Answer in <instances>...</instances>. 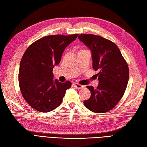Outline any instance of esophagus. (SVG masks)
Segmentation results:
<instances>
[{
	"instance_id": "34e87169",
	"label": "esophagus",
	"mask_w": 147,
	"mask_h": 147,
	"mask_svg": "<svg viewBox=\"0 0 147 147\" xmlns=\"http://www.w3.org/2000/svg\"><path fill=\"white\" fill-rule=\"evenodd\" d=\"M73 85L74 86V88L76 89H82V88H83V86L78 84V83H77V82H74Z\"/></svg>"
}]
</instances>
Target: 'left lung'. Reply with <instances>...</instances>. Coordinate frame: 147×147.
<instances>
[{"label":"left lung","mask_w":147,"mask_h":147,"mask_svg":"<svg viewBox=\"0 0 147 147\" xmlns=\"http://www.w3.org/2000/svg\"><path fill=\"white\" fill-rule=\"evenodd\" d=\"M78 38L91 50L92 67L99 71V84L96 89L87 86L91 95L84 104L93 112H107L117 104L125 91L129 78L128 65L111 40L91 34H81Z\"/></svg>","instance_id":"left-lung-1"}]
</instances>
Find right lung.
<instances>
[{"label": "right lung", "mask_w": 147, "mask_h": 147, "mask_svg": "<svg viewBox=\"0 0 147 147\" xmlns=\"http://www.w3.org/2000/svg\"><path fill=\"white\" fill-rule=\"evenodd\" d=\"M78 34L49 35L28 47L20 63L18 82L20 91L30 106L41 112H49L61 104L71 82L53 80V69L63 52Z\"/></svg>", "instance_id": "1"}]
</instances>
